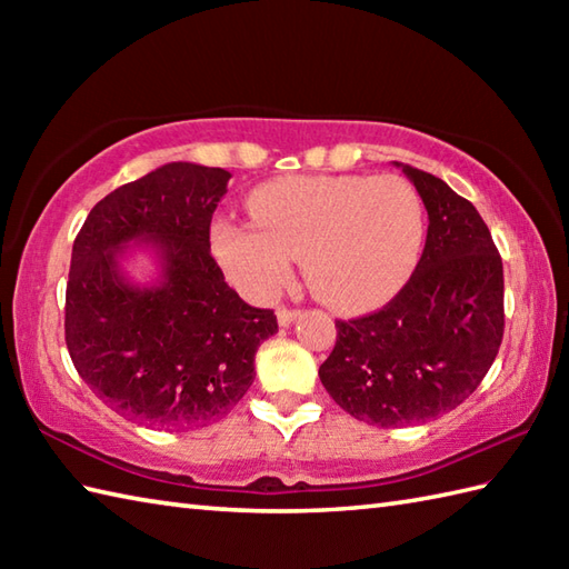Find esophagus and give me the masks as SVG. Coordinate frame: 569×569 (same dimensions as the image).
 Segmentation results:
<instances>
[{"instance_id": "1", "label": "esophagus", "mask_w": 569, "mask_h": 569, "mask_svg": "<svg viewBox=\"0 0 569 569\" xmlns=\"http://www.w3.org/2000/svg\"><path fill=\"white\" fill-rule=\"evenodd\" d=\"M298 316H300V310H288V308H278V312H276L278 325H281V328H288V325H291Z\"/></svg>"}]
</instances>
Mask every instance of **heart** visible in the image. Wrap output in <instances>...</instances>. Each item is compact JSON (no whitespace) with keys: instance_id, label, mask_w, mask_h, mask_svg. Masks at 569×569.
Instances as JSON below:
<instances>
[{"instance_id":"heart-1","label":"heart","mask_w":569,"mask_h":569,"mask_svg":"<svg viewBox=\"0 0 569 569\" xmlns=\"http://www.w3.org/2000/svg\"><path fill=\"white\" fill-rule=\"evenodd\" d=\"M257 227L217 220L212 249L249 298H271L300 259L335 310H367L401 291L422 249V202L398 176H296L249 196Z\"/></svg>"}]
</instances>
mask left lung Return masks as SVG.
Masks as SVG:
<instances>
[{
    "instance_id": "1",
    "label": "left lung",
    "mask_w": 569,
    "mask_h": 569,
    "mask_svg": "<svg viewBox=\"0 0 569 569\" xmlns=\"http://www.w3.org/2000/svg\"><path fill=\"white\" fill-rule=\"evenodd\" d=\"M428 210L413 276L381 310L337 320L320 381L369 426L401 428L450 413L475 393L503 337V266L475 204L408 163Z\"/></svg>"
}]
</instances>
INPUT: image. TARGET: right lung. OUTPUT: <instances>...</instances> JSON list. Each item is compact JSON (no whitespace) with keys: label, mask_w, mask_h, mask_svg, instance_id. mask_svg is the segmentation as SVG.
Here are the masks:
<instances>
[{"label":"right lung","mask_w":569,"mask_h":569,"mask_svg":"<svg viewBox=\"0 0 569 569\" xmlns=\"http://www.w3.org/2000/svg\"><path fill=\"white\" fill-rule=\"evenodd\" d=\"M232 173L166 163L110 192L72 244L66 345L102 403L153 428H202L224 418L253 381V357L278 332L273 310L251 308L210 253V222ZM157 276L123 269L130 247Z\"/></svg>","instance_id":"obj_1"}]
</instances>
